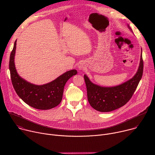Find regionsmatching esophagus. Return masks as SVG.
<instances>
[{
	"label": "esophagus",
	"mask_w": 155,
	"mask_h": 155,
	"mask_svg": "<svg viewBox=\"0 0 155 155\" xmlns=\"http://www.w3.org/2000/svg\"><path fill=\"white\" fill-rule=\"evenodd\" d=\"M85 64L84 63V62L81 61V62H80L79 64H78V69L79 70H84V68H85Z\"/></svg>",
	"instance_id": "esophagus-1"
}]
</instances>
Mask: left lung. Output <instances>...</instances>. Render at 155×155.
I'll use <instances>...</instances> for the list:
<instances>
[{
    "label": "left lung",
    "instance_id": "obj_1",
    "mask_svg": "<svg viewBox=\"0 0 155 155\" xmlns=\"http://www.w3.org/2000/svg\"><path fill=\"white\" fill-rule=\"evenodd\" d=\"M132 32L129 26L127 25ZM143 69L142 50L138 70L134 77L118 86L105 87L91 81L86 75H84L87 100L91 106L97 111L108 112L124 105L131 98L142 78Z\"/></svg>",
    "mask_w": 155,
    "mask_h": 155
}]
</instances>
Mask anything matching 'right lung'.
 Listing matches in <instances>:
<instances>
[{"instance_id":"1","label":"right lung","mask_w":155,"mask_h":155,"mask_svg":"<svg viewBox=\"0 0 155 155\" xmlns=\"http://www.w3.org/2000/svg\"><path fill=\"white\" fill-rule=\"evenodd\" d=\"M16 40L10 54L9 69L12 82L18 96L29 106L39 110H48L58 105L62 99L64 86L68 80L77 74L75 69L69 71L53 81L42 85H37L22 78L15 65Z\"/></svg>"}]
</instances>
